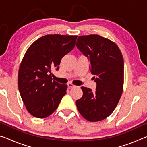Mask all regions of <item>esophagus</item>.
Returning <instances> with one entry per match:
<instances>
[{
  "mask_svg": "<svg viewBox=\"0 0 147 147\" xmlns=\"http://www.w3.org/2000/svg\"><path fill=\"white\" fill-rule=\"evenodd\" d=\"M67 86H68L69 88H75V87H76V86H74V85H73V84H72L71 83H69L67 84Z\"/></svg>",
  "mask_w": 147,
  "mask_h": 147,
  "instance_id": "obj_1",
  "label": "esophagus"
}]
</instances>
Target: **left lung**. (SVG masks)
I'll list each match as a JSON object with an SVG mask.
<instances>
[{"instance_id":"obj_1","label":"left lung","mask_w":147,"mask_h":147,"mask_svg":"<svg viewBox=\"0 0 147 147\" xmlns=\"http://www.w3.org/2000/svg\"><path fill=\"white\" fill-rule=\"evenodd\" d=\"M76 47L90 63L89 69L96 84L95 92L81 87L83 95L76 101L86 120H104L116 108L123 93L124 60L116 44L98 35L79 36Z\"/></svg>"}]
</instances>
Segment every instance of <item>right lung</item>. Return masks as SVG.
Returning a JSON list of instances; mask_svg holds the SVG:
<instances>
[{"mask_svg": "<svg viewBox=\"0 0 147 147\" xmlns=\"http://www.w3.org/2000/svg\"><path fill=\"white\" fill-rule=\"evenodd\" d=\"M76 36L46 35L32 43L20 65L18 86L28 112L45 118L58 108L67 86L52 78L51 71L59 70L61 59L75 46Z\"/></svg>", "mask_w": 147, "mask_h": 147, "instance_id": "add662e5", "label": "right lung"}]
</instances>
